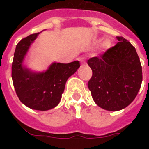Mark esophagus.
<instances>
[{
	"label": "esophagus",
	"mask_w": 149,
	"mask_h": 149,
	"mask_svg": "<svg viewBox=\"0 0 149 149\" xmlns=\"http://www.w3.org/2000/svg\"><path fill=\"white\" fill-rule=\"evenodd\" d=\"M79 61L81 62V63H85V58L84 57H82V58H79Z\"/></svg>",
	"instance_id": "34e87169"
}]
</instances>
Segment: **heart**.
<instances>
[{"label":"heart","instance_id":"b5f03b06","mask_svg":"<svg viewBox=\"0 0 149 149\" xmlns=\"http://www.w3.org/2000/svg\"><path fill=\"white\" fill-rule=\"evenodd\" d=\"M103 46L105 48H107L110 46V42H109L108 41H105L104 43H103Z\"/></svg>","mask_w":149,"mask_h":149}]
</instances>
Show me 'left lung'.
I'll list each match as a JSON object with an SVG mask.
<instances>
[{
	"mask_svg": "<svg viewBox=\"0 0 149 149\" xmlns=\"http://www.w3.org/2000/svg\"><path fill=\"white\" fill-rule=\"evenodd\" d=\"M104 54L91 58L87 64L93 75L88 82L93 100L101 108L117 111L136 97L142 82V69L135 48L121 36Z\"/></svg>",
	"mask_w": 149,
	"mask_h": 149,
	"instance_id": "obj_1",
	"label": "left lung"
}]
</instances>
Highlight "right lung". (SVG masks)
I'll return each mask as SVG.
<instances>
[{
    "instance_id": "add662e5",
    "label": "right lung",
    "mask_w": 149,
    "mask_h": 149,
    "mask_svg": "<svg viewBox=\"0 0 149 149\" xmlns=\"http://www.w3.org/2000/svg\"><path fill=\"white\" fill-rule=\"evenodd\" d=\"M38 33L20 41L13 58L11 77L17 97L29 108L48 111L58 104L68 78L80 66L79 61L53 63L45 72H35L23 65L24 56Z\"/></svg>"
}]
</instances>
